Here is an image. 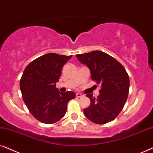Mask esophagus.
Masks as SVG:
<instances>
[{
    "mask_svg": "<svg viewBox=\"0 0 153 153\" xmlns=\"http://www.w3.org/2000/svg\"><path fill=\"white\" fill-rule=\"evenodd\" d=\"M76 97H83V94H81V93H77L76 94Z\"/></svg>",
    "mask_w": 153,
    "mask_h": 153,
    "instance_id": "obj_1",
    "label": "esophagus"
}]
</instances>
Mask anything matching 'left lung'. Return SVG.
I'll return each mask as SVG.
<instances>
[{"instance_id":"8db88e82","label":"left lung","mask_w":153,"mask_h":153,"mask_svg":"<svg viewBox=\"0 0 153 153\" xmlns=\"http://www.w3.org/2000/svg\"><path fill=\"white\" fill-rule=\"evenodd\" d=\"M76 57L90 69L92 80L102 85L96 99L92 94H86L90 100V105L83 110L85 116L97 124L113 121L128 97L130 81L125 68L115 59L101 51L78 54Z\"/></svg>"}]
</instances>
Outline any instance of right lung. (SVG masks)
<instances>
[{
	"instance_id": "obj_1",
	"label": "right lung",
	"mask_w": 153,
	"mask_h": 153,
	"mask_svg": "<svg viewBox=\"0 0 153 153\" xmlns=\"http://www.w3.org/2000/svg\"><path fill=\"white\" fill-rule=\"evenodd\" d=\"M72 56L50 53L32 61L25 68L20 87L29 111L38 121L46 124L64 117L67 104L75 97V92H61L56 87L61 70Z\"/></svg>"
}]
</instances>
